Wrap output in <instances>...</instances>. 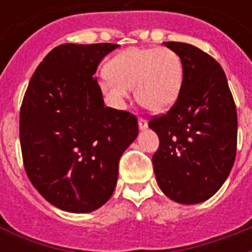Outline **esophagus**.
<instances>
[{
    "label": "esophagus",
    "instance_id": "esophagus-1",
    "mask_svg": "<svg viewBox=\"0 0 252 252\" xmlns=\"http://www.w3.org/2000/svg\"><path fill=\"white\" fill-rule=\"evenodd\" d=\"M138 126H139V128H141V130H145V128L148 127V121H146V119H144V118H139L138 119Z\"/></svg>",
    "mask_w": 252,
    "mask_h": 252
}]
</instances>
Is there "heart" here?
<instances>
[{
	"instance_id": "1",
	"label": "heart",
	"mask_w": 252,
	"mask_h": 252,
	"mask_svg": "<svg viewBox=\"0 0 252 252\" xmlns=\"http://www.w3.org/2000/svg\"><path fill=\"white\" fill-rule=\"evenodd\" d=\"M107 73L100 88L113 106L122 107L128 90L135 88L145 108L164 113L179 98L184 72L181 58L170 48H128L108 62Z\"/></svg>"
}]
</instances>
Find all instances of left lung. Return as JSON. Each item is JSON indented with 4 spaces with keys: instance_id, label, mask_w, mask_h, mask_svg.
<instances>
[{
    "instance_id": "left-lung-1",
    "label": "left lung",
    "mask_w": 252,
    "mask_h": 252,
    "mask_svg": "<svg viewBox=\"0 0 252 252\" xmlns=\"http://www.w3.org/2000/svg\"><path fill=\"white\" fill-rule=\"evenodd\" d=\"M164 45L181 58L184 73L176 103L149 122L159 138L154 173L169 199L197 204L219 190L234 166L236 107L223 68L214 58L190 44Z\"/></svg>"
}]
</instances>
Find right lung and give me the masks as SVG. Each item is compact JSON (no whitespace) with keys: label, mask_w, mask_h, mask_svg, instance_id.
<instances>
[{"label":"right lung","mask_w":252,"mask_h":252,"mask_svg":"<svg viewBox=\"0 0 252 252\" xmlns=\"http://www.w3.org/2000/svg\"><path fill=\"white\" fill-rule=\"evenodd\" d=\"M118 44H62L44 58L20 110L24 166L48 203L87 214L113 194L121 156L138 135L133 114L106 107L94 78Z\"/></svg>","instance_id":"right-lung-1"}]
</instances>
